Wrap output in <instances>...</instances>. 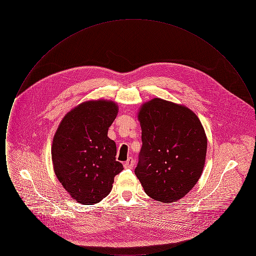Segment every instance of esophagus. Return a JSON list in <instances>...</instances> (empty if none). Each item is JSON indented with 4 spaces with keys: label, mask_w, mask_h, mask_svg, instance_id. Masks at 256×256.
<instances>
[{
    "label": "esophagus",
    "mask_w": 256,
    "mask_h": 256,
    "mask_svg": "<svg viewBox=\"0 0 256 256\" xmlns=\"http://www.w3.org/2000/svg\"><path fill=\"white\" fill-rule=\"evenodd\" d=\"M134 159L132 158H130L128 159L124 163V168H126V169H128V168H132L134 166Z\"/></svg>",
    "instance_id": "esophagus-1"
}]
</instances>
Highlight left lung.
<instances>
[{
  "label": "left lung",
  "instance_id": "1",
  "mask_svg": "<svg viewBox=\"0 0 256 256\" xmlns=\"http://www.w3.org/2000/svg\"><path fill=\"white\" fill-rule=\"evenodd\" d=\"M138 119L142 148L135 174L152 200L176 202L204 170L207 139L202 122L189 108L158 98L142 106Z\"/></svg>",
  "mask_w": 256,
  "mask_h": 256
}]
</instances>
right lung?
I'll return each mask as SVG.
<instances>
[{"mask_svg":"<svg viewBox=\"0 0 256 256\" xmlns=\"http://www.w3.org/2000/svg\"><path fill=\"white\" fill-rule=\"evenodd\" d=\"M117 113L113 102H86L66 114L54 134V170L64 189L80 204L100 202L124 169L116 161V144L108 137Z\"/></svg>","mask_w":256,"mask_h":256,"instance_id":"add662e5","label":"right lung"}]
</instances>
